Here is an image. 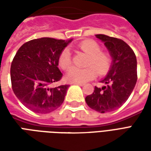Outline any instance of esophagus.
<instances>
[{
  "label": "esophagus",
  "mask_w": 151,
  "mask_h": 151,
  "mask_svg": "<svg viewBox=\"0 0 151 151\" xmlns=\"http://www.w3.org/2000/svg\"><path fill=\"white\" fill-rule=\"evenodd\" d=\"M73 84H75V85L81 86H84V83H82V82H74Z\"/></svg>",
  "instance_id": "obj_1"
}]
</instances>
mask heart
Returning <instances> with one entry per match:
<instances>
[{"label": "heart", "mask_w": 151, "mask_h": 151, "mask_svg": "<svg viewBox=\"0 0 151 151\" xmlns=\"http://www.w3.org/2000/svg\"><path fill=\"white\" fill-rule=\"evenodd\" d=\"M78 47L89 55L86 69H78L73 67L69 70L65 76L67 81L71 82H86L94 79L97 75L104 74L108 71L111 65V57L108 52L100 51L101 47L94 40H86L78 44ZM60 67L62 69H69L71 65V54L69 49H64L60 54Z\"/></svg>", "instance_id": "b5f03b06"}]
</instances>
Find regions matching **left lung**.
Segmentation results:
<instances>
[{
  "mask_svg": "<svg viewBox=\"0 0 151 151\" xmlns=\"http://www.w3.org/2000/svg\"><path fill=\"white\" fill-rule=\"evenodd\" d=\"M95 36L104 43L112 62L107 76L100 81L104 86H95L85 99L90 108L104 113L120 108L133 92L137 79V58L133 49L122 40L105 35Z\"/></svg>",
  "mask_w": 151,
  "mask_h": 151,
  "instance_id": "8db88e82",
  "label": "left lung"
}]
</instances>
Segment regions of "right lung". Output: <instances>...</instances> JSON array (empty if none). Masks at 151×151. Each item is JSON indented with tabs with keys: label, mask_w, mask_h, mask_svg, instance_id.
<instances>
[{
	"label": "right lung",
	"mask_w": 151,
	"mask_h": 151,
	"mask_svg": "<svg viewBox=\"0 0 151 151\" xmlns=\"http://www.w3.org/2000/svg\"><path fill=\"white\" fill-rule=\"evenodd\" d=\"M71 41L40 38L28 41L18 50L10 68L12 89L28 109L45 114L63 104L69 85H51L62 78L58 60Z\"/></svg>",
	"instance_id": "obj_1"
}]
</instances>
